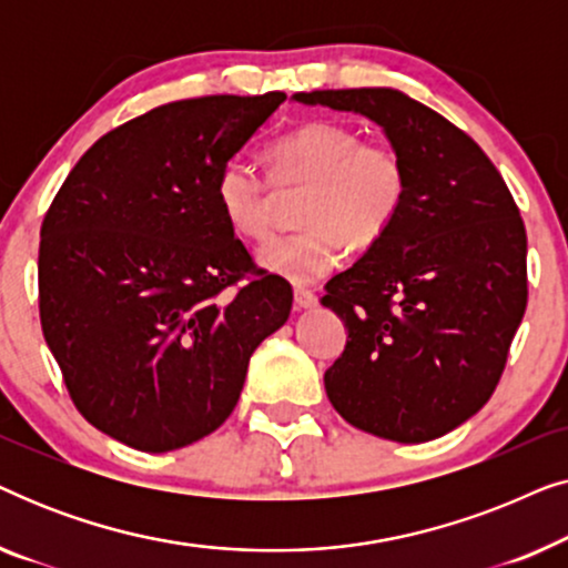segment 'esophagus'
Listing matches in <instances>:
<instances>
[{
  "instance_id": "1",
  "label": "esophagus",
  "mask_w": 568,
  "mask_h": 568,
  "mask_svg": "<svg viewBox=\"0 0 568 568\" xmlns=\"http://www.w3.org/2000/svg\"><path fill=\"white\" fill-rule=\"evenodd\" d=\"M317 305V294L310 290H294V307L297 310H307Z\"/></svg>"
}]
</instances>
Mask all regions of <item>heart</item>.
I'll list each match as a JSON object with an SVG mask.
<instances>
[{"mask_svg": "<svg viewBox=\"0 0 568 568\" xmlns=\"http://www.w3.org/2000/svg\"><path fill=\"white\" fill-rule=\"evenodd\" d=\"M271 178L232 158L214 181L216 206L237 237L263 240L276 191L305 189L300 232L261 247V266L294 284L331 274L346 245L367 251L398 220L408 196V165L387 139H362L338 121H313L271 144Z\"/></svg>", "mask_w": 568, "mask_h": 568, "instance_id": "1", "label": "heart"}]
</instances>
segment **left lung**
Returning a JSON list of instances; mask_svg holds the SVG:
<instances>
[{
  "label": "left lung",
  "mask_w": 568,
  "mask_h": 568,
  "mask_svg": "<svg viewBox=\"0 0 568 568\" xmlns=\"http://www.w3.org/2000/svg\"><path fill=\"white\" fill-rule=\"evenodd\" d=\"M385 129L408 165V196L385 237L325 284L346 323L325 372L333 408L356 429L437 439L491 398L527 307V235L484 150L418 100L390 88L297 92Z\"/></svg>",
  "instance_id": "left-lung-1"
}]
</instances>
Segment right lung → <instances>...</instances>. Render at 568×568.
Masks as SVG:
<instances>
[{"mask_svg":"<svg viewBox=\"0 0 568 568\" xmlns=\"http://www.w3.org/2000/svg\"><path fill=\"white\" fill-rule=\"evenodd\" d=\"M284 92L175 100L100 136L41 224V328L77 410L142 453L227 422L292 286L255 266L214 199Z\"/></svg>","mask_w":568,"mask_h":568,"instance_id":"add662e5","label":"right lung"}]
</instances>
